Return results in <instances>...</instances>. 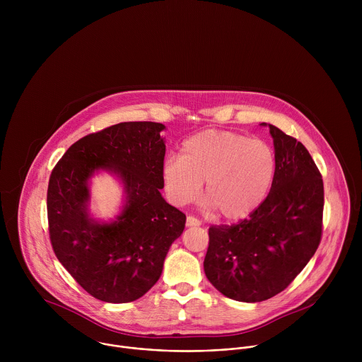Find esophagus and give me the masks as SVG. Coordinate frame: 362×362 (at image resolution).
I'll return each mask as SVG.
<instances>
[{
  "label": "esophagus",
  "mask_w": 362,
  "mask_h": 362,
  "mask_svg": "<svg viewBox=\"0 0 362 362\" xmlns=\"http://www.w3.org/2000/svg\"><path fill=\"white\" fill-rule=\"evenodd\" d=\"M186 225H187V226H200L202 222H200L197 218H194V216H187Z\"/></svg>",
  "instance_id": "1"
}]
</instances>
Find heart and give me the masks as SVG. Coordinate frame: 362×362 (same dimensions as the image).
<instances>
[{
  "label": "heart",
  "mask_w": 362,
  "mask_h": 362,
  "mask_svg": "<svg viewBox=\"0 0 362 362\" xmlns=\"http://www.w3.org/2000/svg\"><path fill=\"white\" fill-rule=\"evenodd\" d=\"M276 159L262 140L225 130H206L189 137L179 156L162 168L165 189L176 204L196 200L204 183L211 208L229 221L250 215L267 197L275 177Z\"/></svg>",
  "instance_id": "heart-1"
}]
</instances>
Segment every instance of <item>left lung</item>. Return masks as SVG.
<instances>
[{
	"instance_id": "8db88e82",
	"label": "left lung",
	"mask_w": 362,
	"mask_h": 362,
	"mask_svg": "<svg viewBox=\"0 0 362 362\" xmlns=\"http://www.w3.org/2000/svg\"><path fill=\"white\" fill-rule=\"evenodd\" d=\"M276 169L271 192L245 219L212 225L204 274L225 296L261 302L282 292L322 238L324 182L305 146L269 124Z\"/></svg>"
}]
</instances>
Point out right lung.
<instances>
[{
  "label": "right lung",
  "mask_w": 362,
  "mask_h": 362,
  "mask_svg": "<svg viewBox=\"0 0 362 362\" xmlns=\"http://www.w3.org/2000/svg\"><path fill=\"white\" fill-rule=\"evenodd\" d=\"M165 129L126 122L77 140L48 180L47 216L53 250L76 282L95 299L126 303L162 275L165 257L186 215L160 194ZM98 168L119 175L127 203L117 221L97 224L86 212L88 179Z\"/></svg>",
  "instance_id": "1"
}]
</instances>
